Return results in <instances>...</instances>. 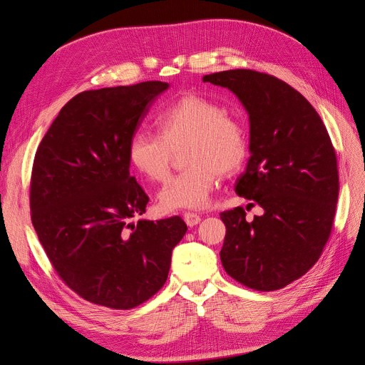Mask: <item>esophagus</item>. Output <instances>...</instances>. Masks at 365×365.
I'll return each mask as SVG.
<instances>
[{"instance_id": "34e87169", "label": "esophagus", "mask_w": 365, "mask_h": 365, "mask_svg": "<svg viewBox=\"0 0 365 365\" xmlns=\"http://www.w3.org/2000/svg\"><path fill=\"white\" fill-rule=\"evenodd\" d=\"M184 220L189 227H195L201 222V216L196 213H184Z\"/></svg>"}]
</instances>
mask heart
<instances>
[{
    "label": "heart",
    "instance_id": "obj_1",
    "mask_svg": "<svg viewBox=\"0 0 365 365\" xmlns=\"http://www.w3.org/2000/svg\"><path fill=\"white\" fill-rule=\"evenodd\" d=\"M157 134L137 130L128 143V160L150 181L169 173L173 150L184 148L185 170L173 175L158 193L164 212L207 205L217 173L237 170L247 157V132L224 108L197 94L182 96L155 117Z\"/></svg>",
    "mask_w": 365,
    "mask_h": 365
}]
</instances>
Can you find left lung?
<instances>
[{"label": "left lung", "mask_w": 365, "mask_h": 365, "mask_svg": "<svg viewBox=\"0 0 365 365\" xmlns=\"http://www.w3.org/2000/svg\"><path fill=\"white\" fill-rule=\"evenodd\" d=\"M202 81L228 88L245 108L251 155L236 193L263 210L251 222L242 207L220 213V262L251 289L284 288L314 267L332 231L339 190L332 141L314 106L277 77L228 70Z\"/></svg>", "instance_id": "8db88e82"}]
</instances>
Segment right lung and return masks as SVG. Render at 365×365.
Returning a JSON list of instances; mask_svg holds the SVG:
<instances>
[{
    "mask_svg": "<svg viewBox=\"0 0 365 365\" xmlns=\"http://www.w3.org/2000/svg\"><path fill=\"white\" fill-rule=\"evenodd\" d=\"M168 88L152 81L77 94L36 150L33 227L59 277L94 304L132 309L155 295L187 231L180 216L132 222L149 196L129 173L128 143Z\"/></svg>",
    "mask_w": 365,
    "mask_h": 365,
    "instance_id": "obj_1",
    "label": "right lung"
}]
</instances>
